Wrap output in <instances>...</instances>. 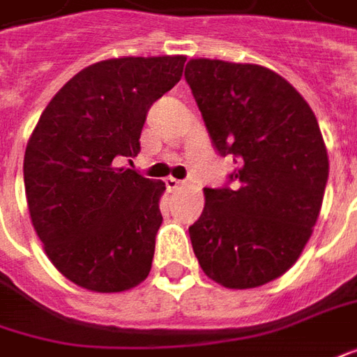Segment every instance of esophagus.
<instances>
[{
	"mask_svg": "<svg viewBox=\"0 0 357 357\" xmlns=\"http://www.w3.org/2000/svg\"><path fill=\"white\" fill-rule=\"evenodd\" d=\"M181 185H183V181H181V179L172 178V176H169V178H166V188H168L169 191H174V189L181 188Z\"/></svg>",
	"mask_w": 357,
	"mask_h": 357,
	"instance_id": "34e87169",
	"label": "esophagus"
}]
</instances>
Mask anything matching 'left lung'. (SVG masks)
Returning <instances> with one entry per match:
<instances>
[{
    "label": "left lung",
    "instance_id": "8db88e82",
    "mask_svg": "<svg viewBox=\"0 0 357 357\" xmlns=\"http://www.w3.org/2000/svg\"><path fill=\"white\" fill-rule=\"evenodd\" d=\"M185 79L215 148L238 164L232 188H205V209L189 227L193 252L222 287H260L299 260L321 215L328 179L321 128L270 68L191 58Z\"/></svg>",
    "mask_w": 357,
    "mask_h": 357
}]
</instances>
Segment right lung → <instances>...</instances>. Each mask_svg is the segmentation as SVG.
Instances as JSON below:
<instances>
[{"mask_svg":"<svg viewBox=\"0 0 357 357\" xmlns=\"http://www.w3.org/2000/svg\"><path fill=\"white\" fill-rule=\"evenodd\" d=\"M185 56H121L77 72L50 99L26 142L31 222L48 260L96 293L146 280L162 225L164 181L117 162L140 152L150 105L178 84Z\"/></svg>","mask_w":357,"mask_h":357,"instance_id":"obj_1","label":"right lung"}]
</instances>
